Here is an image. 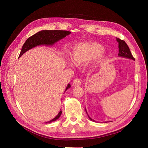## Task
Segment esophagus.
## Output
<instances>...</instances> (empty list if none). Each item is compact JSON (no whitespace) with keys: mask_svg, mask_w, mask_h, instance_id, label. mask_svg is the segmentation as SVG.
Instances as JSON below:
<instances>
[{"mask_svg":"<svg viewBox=\"0 0 148 148\" xmlns=\"http://www.w3.org/2000/svg\"><path fill=\"white\" fill-rule=\"evenodd\" d=\"M81 83L82 82L80 81V80L79 79H77L76 78L73 80V83H72V85L73 86H79V85H81Z\"/></svg>","mask_w":148,"mask_h":148,"instance_id":"34e87169","label":"esophagus"}]
</instances>
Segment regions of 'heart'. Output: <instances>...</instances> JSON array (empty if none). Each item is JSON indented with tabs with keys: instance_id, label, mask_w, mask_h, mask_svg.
Segmentation results:
<instances>
[{
	"instance_id": "b5f03b06",
	"label": "heart",
	"mask_w": 148,
	"mask_h": 148,
	"mask_svg": "<svg viewBox=\"0 0 148 148\" xmlns=\"http://www.w3.org/2000/svg\"><path fill=\"white\" fill-rule=\"evenodd\" d=\"M106 52L101 44L96 42H86L78 44L71 53V60L77 65H86L95 58L104 59Z\"/></svg>"
}]
</instances>
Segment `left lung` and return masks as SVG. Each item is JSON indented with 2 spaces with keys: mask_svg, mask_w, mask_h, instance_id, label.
<instances>
[{
  "mask_svg": "<svg viewBox=\"0 0 148 148\" xmlns=\"http://www.w3.org/2000/svg\"><path fill=\"white\" fill-rule=\"evenodd\" d=\"M116 40H117V42L119 43V54L118 56L119 57H124V58H127V59H132L135 60V58H134L132 54V53L130 52V50L127 44H126L124 41L123 40H121L119 38H116ZM85 110H86V112L88 116L89 119H90L92 122H96L95 120H94L93 119H92L90 117H89L88 114L87 113V111L86 108H85Z\"/></svg>",
  "mask_w": 148,
  "mask_h": 148,
  "instance_id": "8db88e82",
  "label": "left lung"
}]
</instances>
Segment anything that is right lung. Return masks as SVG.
I'll return each mask as SVG.
<instances>
[{
  "label": "right lung",
  "mask_w": 148,
  "mask_h": 148,
  "mask_svg": "<svg viewBox=\"0 0 148 148\" xmlns=\"http://www.w3.org/2000/svg\"><path fill=\"white\" fill-rule=\"evenodd\" d=\"M71 32L68 31L63 30H42L39 31L38 33L33 35L32 36L29 37L24 43L22 47L21 51L20 52L19 57L25 53L26 52L29 51L33 47L39 46H52L56 42H58L60 40L65 38L66 36H68ZM71 87L70 83L68 84L65 89V91ZM62 114V110L60 112L55 118H53L49 122H45V123H51L53 121H56L60 117Z\"/></svg>",
  "instance_id": "right-lung-1"
}]
</instances>
